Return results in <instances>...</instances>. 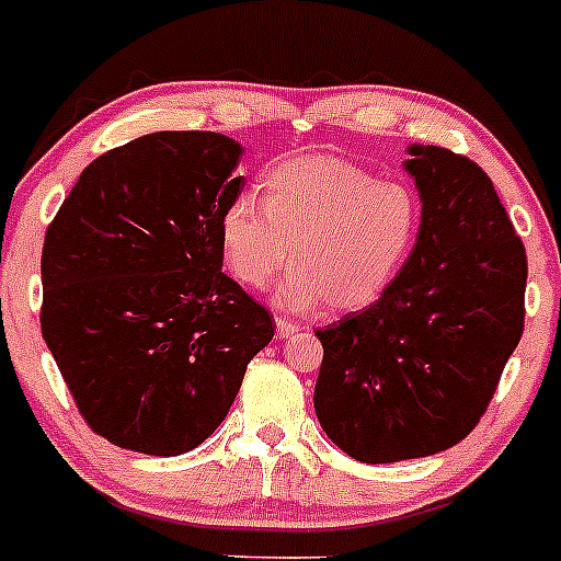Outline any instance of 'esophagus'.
Here are the masks:
<instances>
[{
    "mask_svg": "<svg viewBox=\"0 0 561 561\" xmlns=\"http://www.w3.org/2000/svg\"><path fill=\"white\" fill-rule=\"evenodd\" d=\"M293 332H298V324H293V322H287V319L276 317V335H279V337H290Z\"/></svg>",
    "mask_w": 561,
    "mask_h": 561,
    "instance_id": "34e87169",
    "label": "esophagus"
}]
</instances>
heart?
Segmentation results:
<instances>
[{"label":"heart","mask_w":561,"mask_h":561,"mask_svg":"<svg viewBox=\"0 0 561 561\" xmlns=\"http://www.w3.org/2000/svg\"><path fill=\"white\" fill-rule=\"evenodd\" d=\"M421 229L415 194L378 181L346 159L306 153L285 159L263 178V199L233 196L220 215V250L233 279L263 290L290 257L276 304L330 311L373 304L402 263Z\"/></svg>","instance_id":"heart-1"}]
</instances>
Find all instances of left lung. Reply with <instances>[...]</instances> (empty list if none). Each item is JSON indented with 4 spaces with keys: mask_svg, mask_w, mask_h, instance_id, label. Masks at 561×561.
Masks as SVG:
<instances>
[{
    "mask_svg": "<svg viewBox=\"0 0 561 561\" xmlns=\"http://www.w3.org/2000/svg\"><path fill=\"white\" fill-rule=\"evenodd\" d=\"M408 151L423 205L408 263L375 304L317 330L313 410L362 463L466 439L525 330V244L488 172L439 146Z\"/></svg>",
    "mask_w": 561,
    "mask_h": 561,
    "instance_id": "8db88e82",
    "label": "left lung"
}]
</instances>
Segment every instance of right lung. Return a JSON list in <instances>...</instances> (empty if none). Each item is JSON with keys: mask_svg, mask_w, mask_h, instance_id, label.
I'll return each mask as SVG.
<instances>
[{"mask_svg": "<svg viewBox=\"0 0 561 561\" xmlns=\"http://www.w3.org/2000/svg\"><path fill=\"white\" fill-rule=\"evenodd\" d=\"M239 159L220 133L135 138L82 170L45 233L42 335L111 445L199 447L274 337V317L220 271Z\"/></svg>", "mask_w": 561, "mask_h": 561, "instance_id": "1", "label": "right lung"}]
</instances>
